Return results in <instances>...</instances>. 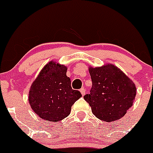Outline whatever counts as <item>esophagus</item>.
Instances as JSON below:
<instances>
[{
  "label": "esophagus",
  "mask_w": 153,
  "mask_h": 153,
  "mask_svg": "<svg viewBox=\"0 0 153 153\" xmlns=\"http://www.w3.org/2000/svg\"><path fill=\"white\" fill-rule=\"evenodd\" d=\"M79 91H80V93H81V94L83 95V96L86 94V90H85V88H81V89L79 90Z\"/></svg>",
  "instance_id": "34e87169"
}]
</instances>
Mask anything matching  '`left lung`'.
Instances as JSON below:
<instances>
[{
  "label": "left lung",
  "instance_id": "obj_1",
  "mask_svg": "<svg viewBox=\"0 0 153 153\" xmlns=\"http://www.w3.org/2000/svg\"><path fill=\"white\" fill-rule=\"evenodd\" d=\"M89 72L92 87L83 98L93 114L107 122L121 118L132 106L136 95L135 83L114 65L90 67Z\"/></svg>",
  "mask_w": 153,
  "mask_h": 153
}]
</instances>
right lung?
I'll return each mask as SVG.
<instances>
[{"label": "right lung", "mask_w": 153, "mask_h": 153, "mask_svg": "<svg viewBox=\"0 0 153 153\" xmlns=\"http://www.w3.org/2000/svg\"><path fill=\"white\" fill-rule=\"evenodd\" d=\"M66 70L63 65L49 62L31 86L29 104L42 119L61 121L70 114L73 104L82 97L79 91L72 89Z\"/></svg>", "instance_id": "right-lung-1"}]
</instances>
